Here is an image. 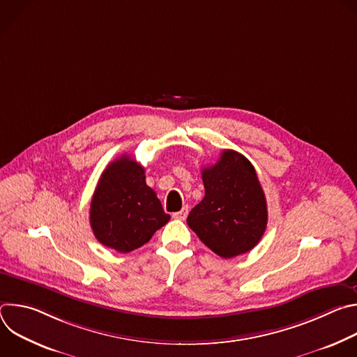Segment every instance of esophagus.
<instances>
[{
  "label": "esophagus",
  "mask_w": 357,
  "mask_h": 357,
  "mask_svg": "<svg viewBox=\"0 0 357 357\" xmlns=\"http://www.w3.org/2000/svg\"><path fill=\"white\" fill-rule=\"evenodd\" d=\"M172 216H174V219L185 220V219H186V216H188V208H183L182 211H179V212H176V213H174Z\"/></svg>",
  "instance_id": "1"
}]
</instances>
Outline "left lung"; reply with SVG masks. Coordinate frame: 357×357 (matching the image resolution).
Segmentation results:
<instances>
[{
	"mask_svg": "<svg viewBox=\"0 0 357 357\" xmlns=\"http://www.w3.org/2000/svg\"><path fill=\"white\" fill-rule=\"evenodd\" d=\"M205 197L186 222L202 243L222 259L250 251L261 240L268 220L267 200L251 162L233 149L202 171Z\"/></svg>",
	"mask_w": 357,
	"mask_h": 357,
	"instance_id": "8db88e82",
	"label": "left lung"
}]
</instances>
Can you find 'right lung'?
Returning a JSON list of instances; mask_svg holds the SVG:
<instances>
[{
    "instance_id": "obj_1",
    "label": "right lung",
    "mask_w": 357,
    "mask_h": 357,
    "mask_svg": "<svg viewBox=\"0 0 357 357\" xmlns=\"http://www.w3.org/2000/svg\"><path fill=\"white\" fill-rule=\"evenodd\" d=\"M169 219L146 185L144 168L131 157L121 155L101 174L90 203V226L103 245L130 252Z\"/></svg>"
}]
</instances>
